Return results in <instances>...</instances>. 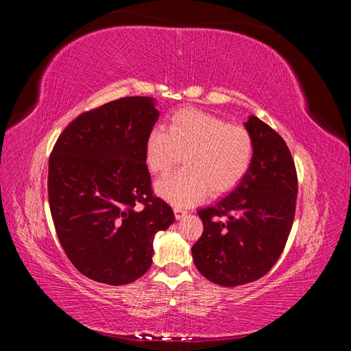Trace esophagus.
<instances>
[{
	"instance_id": "1",
	"label": "esophagus",
	"mask_w": 351,
	"mask_h": 351,
	"mask_svg": "<svg viewBox=\"0 0 351 351\" xmlns=\"http://www.w3.org/2000/svg\"><path fill=\"white\" fill-rule=\"evenodd\" d=\"M174 214H176V218L177 219H182L187 215V210L182 209V208H174Z\"/></svg>"
}]
</instances>
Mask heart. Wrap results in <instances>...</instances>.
I'll return each instance as SVG.
<instances>
[{
    "label": "heart",
    "mask_w": 351,
    "mask_h": 351,
    "mask_svg": "<svg viewBox=\"0 0 351 351\" xmlns=\"http://www.w3.org/2000/svg\"><path fill=\"white\" fill-rule=\"evenodd\" d=\"M146 164L168 173L182 158L184 167L156 183V192L178 206L234 189L249 171L253 139L246 127L195 108L173 114L167 130L154 129L146 141Z\"/></svg>",
    "instance_id": "heart-1"
}]
</instances>
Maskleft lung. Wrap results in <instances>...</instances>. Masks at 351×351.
I'll use <instances>...</instances> for the list:
<instances>
[{
  "mask_svg": "<svg viewBox=\"0 0 351 351\" xmlns=\"http://www.w3.org/2000/svg\"><path fill=\"white\" fill-rule=\"evenodd\" d=\"M249 171L230 195L199 209L204 232L193 244L196 268L209 281L236 287L262 278L278 261L295 214L297 173L282 137L249 117Z\"/></svg>",
  "mask_w": 351,
  "mask_h": 351,
  "instance_id": "1",
  "label": "left lung"
}]
</instances>
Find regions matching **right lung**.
Returning <instances> with one entry per match:
<instances>
[{
  "mask_svg": "<svg viewBox=\"0 0 351 351\" xmlns=\"http://www.w3.org/2000/svg\"><path fill=\"white\" fill-rule=\"evenodd\" d=\"M159 117L152 98L125 97L80 114L57 139L48 199L58 240L80 274L124 285L151 268L154 237L174 222L154 196L146 141Z\"/></svg>",
  "mask_w": 351,
  "mask_h": 351,
  "instance_id": "add662e5",
  "label": "right lung"
}]
</instances>
